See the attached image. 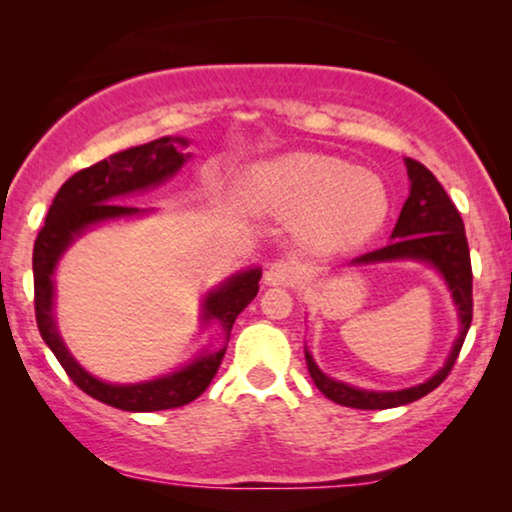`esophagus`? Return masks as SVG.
I'll list each match as a JSON object with an SVG mask.
<instances>
[{
  "label": "esophagus",
  "mask_w": 512,
  "mask_h": 512,
  "mask_svg": "<svg viewBox=\"0 0 512 512\" xmlns=\"http://www.w3.org/2000/svg\"><path fill=\"white\" fill-rule=\"evenodd\" d=\"M300 272L298 265L286 263V261H277L272 263L268 270H265V284L268 286H293L300 282Z\"/></svg>",
  "instance_id": "obj_1"
}]
</instances>
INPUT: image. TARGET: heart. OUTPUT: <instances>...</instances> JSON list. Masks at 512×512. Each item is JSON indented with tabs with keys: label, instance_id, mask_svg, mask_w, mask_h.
I'll return each instance as SVG.
<instances>
[{
	"label": "heart",
	"instance_id": "1",
	"mask_svg": "<svg viewBox=\"0 0 512 512\" xmlns=\"http://www.w3.org/2000/svg\"><path fill=\"white\" fill-rule=\"evenodd\" d=\"M242 200L258 214L300 219L307 244L354 249L380 233L391 200L384 181L324 153H286L244 177Z\"/></svg>",
	"mask_w": 512,
	"mask_h": 512
}]
</instances>
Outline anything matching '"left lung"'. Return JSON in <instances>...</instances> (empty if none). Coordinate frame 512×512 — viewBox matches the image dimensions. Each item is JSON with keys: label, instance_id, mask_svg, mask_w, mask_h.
Listing matches in <instances>:
<instances>
[{"label": "left lung", "instance_id": "8db88e82", "mask_svg": "<svg viewBox=\"0 0 512 512\" xmlns=\"http://www.w3.org/2000/svg\"><path fill=\"white\" fill-rule=\"evenodd\" d=\"M410 177V195L405 200L398 216L391 242L387 247L368 251L359 258H354L352 265L368 263H387V261H424L436 268L443 275L447 289L452 291V300L457 305L459 314V338L454 340V347L447 356L445 366L438 370L429 380L417 384V387L401 391H368L356 389L352 384L338 382L333 377L324 375L314 363L312 354L305 349V361L310 377L317 384V389L331 401L356 410H387L408 405L417 398L431 394L440 387L457 361L464 345L468 328L473 319V270H471V251H468L464 221H461L459 209L454 207L450 195L440 186V181L426 170L417 160L405 158Z\"/></svg>", "mask_w": 512, "mask_h": 512}]
</instances>
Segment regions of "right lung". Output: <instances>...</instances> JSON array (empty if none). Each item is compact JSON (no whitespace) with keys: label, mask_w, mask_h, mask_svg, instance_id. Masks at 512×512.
Listing matches in <instances>:
<instances>
[{"label":"right lung","mask_w":512,"mask_h":512,"mask_svg":"<svg viewBox=\"0 0 512 512\" xmlns=\"http://www.w3.org/2000/svg\"><path fill=\"white\" fill-rule=\"evenodd\" d=\"M184 146H188V139L184 137H160L149 144L118 151L114 156L76 172L55 195L44 228L39 230L37 242H34V312H37L41 338L51 347L55 359L60 361L76 387L118 410L153 412L181 408V405L195 401L214 380L223 354H226V345L212 349V352H202L188 366L151 382L107 384L97 380L76 363L55 328L53 272L60 256L83 230L102 221L142 214L139 207H125L116 200L135 191H146V188L174 177L181 165L191 158V153H184ZM258 279H261V268H251L230 277L219 289L209 291L202 303V321L205 324L216 321L228 340L237 314L256 298Z\"/></svg>","instance_id":"1"}]
</instances>
